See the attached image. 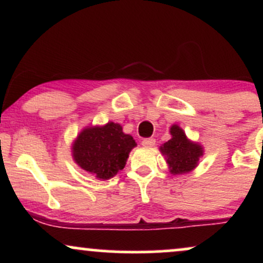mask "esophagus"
Wrapping results in <instances>:
<instances>
[{
	"instance_id": "1",
	"label": "esophagus",
	"mask_w": 263,
	"mask_h": 263,
	"mask_svg": "<svg viewBox=\"0 0 263 263\" xmlns=\"http://www.w3.org/2000/svg\"><path fill=\"white\" fill-rule=\"evenodd\" d=\"M156 144V140L155 138H144L142 141V146L143 147H153Z\"/></svg>"
}]
</instances>
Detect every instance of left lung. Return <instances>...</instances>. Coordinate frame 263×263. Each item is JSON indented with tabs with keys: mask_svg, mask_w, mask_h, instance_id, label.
Returning a JSON list of instances; mask_svg holds the SVG:
<instances>
[{
	"mask_svg": "<svg viewBox=\"0 0 263 263\" xmlns=\"http://www.w3.org/2000/svg\"><path fill=\"white\" fill-rule=\"evenodd\" d=\"M172 138L159 147L162 155L172 174H183L193 171L198 165L199 158L203 156V147L199 143L188 140L185 134L178 125L171 127Z\"/></svg>",
	"mask_w": 263,
	"mask_h": 263,
	"instance_id": "1",
	"label": "left lung"
}]
</instances>
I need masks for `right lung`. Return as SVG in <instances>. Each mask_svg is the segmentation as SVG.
<instances>
[{"label":"right lung","instance_id":"add662e5","mask_svg":"<svg viewBox=\"0 0 263 263\" xmlns=\"http://www.w3.org/2000/svg\"><path fill=\"white\" fill-rule=\"evenodd\" d=\"M135 146L134 137L123 134L120 123L108 122L84 128L71 149L74 161L81 170L106 180L123 170Z\"/></svg>","mask_w":263,"mask_h":263}]
</instances>
